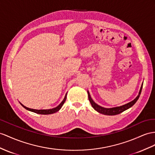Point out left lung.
I'll use <instances>...</instances> for the list:
<instances>
[{
    "mask_svg": "<svg viewBox=\"0 0 155 155\" xmlns=\"http://www.w3.org/2000/svg\"><path fill=\"white\" fill-rule=\"evenodd\" d=\"M142 87H143V84H141V86L140 88V92H139L137 96L135 98L133 101H130L125 105L120 106V107H112V108H105V107H104L99 105L93 101L92 97H91V96H90V94L89 92L88 91V99H89V101L90 102L91 105H92V107L98 113H100L101 114H105V115H116V114H120V113H122L123 111H124V110L128 109L129 108L131 107H132L135 104H136V101L139 99V97H140V96Z\"/></svg>",
    "mask_w": 155,
    "mask_h": 155,
    "instance_id": "obj_1",
    "label": "left lung"
}]
</instances>
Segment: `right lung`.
Here are the masks:
<instances>
[{"mask_svg":"<svg viewBox=\"0 0 155 155\" xmlns=\"http://www.w3.org/2000/svg\"><path fill=\"white\" fill-rule=\"evenodd\" d=\"M67 94V93H66L64 99H63V101L61 102L60 104H59L58 106H57L56 107L53 108V109H30V108L27 107L23 105L22 104H21L20 102H19V103H20V104L23 107H24L25 109L29 110V111L33 112V113H37V114H53V113H56V112L58 111L59 110H60V109L61 108V107L63 106V104H64V103L66 100Z\"/></svg>","mask_w":155,"mask_h":155,"instance_id":"add662e5","label":"right lung"}]
</instances>
